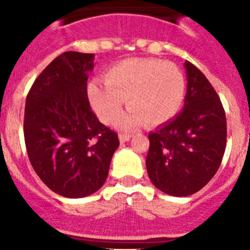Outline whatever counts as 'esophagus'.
<instances>
[{
	"label": "esophagus",
	"instance_id": "1",
	"mask_svg": "<svg viewBox=\"0 0 250 250\" xmlns=\"http://www.w3.org/2000/svg\"><path fill=\"white\" fill-rule=\"evenodd\" d=\"M129 139H131V136H129V135H127V133H121V135H119V141H121L122 144H123V143H125V141H128Z\"/></svg>",
	"mask_w": 250,
	"mask_h": 250
}]
</instances>
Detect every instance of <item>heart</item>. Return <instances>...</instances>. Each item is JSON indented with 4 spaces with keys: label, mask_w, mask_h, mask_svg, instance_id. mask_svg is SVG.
I'll return each mask as SVG.
<instances>
[{
    "label": "heart",
    "mask_w": 250,
    "mask_h": 250,
    "mask_svg": "<svg viewBox=\"0 0 250 250\" xmlns=\"http://www.w3.org/2000/svg\"><path fill=\"white\" fill-rule=\"evenodd\" d=\"M104 84L92 80L86 86L88 100L100 121H117L125 101L129 111L119 127L135 128L141 123L160 125L176 115L186 98V78L172 62L156 58L122 61L106 71Z\"/></svg>",
    "instance_id": "heart-1"
}]
</instances>
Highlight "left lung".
<instances>
[{"mask_svg":"<svg viewBox=\"0 0 250 250\" xmlns=\"http://www.w3.org/2000/svg\"><path fill=\"white\" fill-rule=\"evenodd\" d=\"M187 93L182 111L149 133L146 170L154 187L176 197L204 188L221 166L227 122L213 85L186 61Z\"/></svg>","mask_w":250,"mask_h":250,"instance_id":"obj_1","label":"left lung"}]
</instances>
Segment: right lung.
Here are the masks:
<instances>
[{
	"mask_svg": "<svg viewBox=\"0 0 250 250\" xmlns=\"http://www.w3.org/2000/svg\"><path fill=\"white\" fill-rule=\"evenodd\" d=\"M94 54L66 52L35 80L25 100L24 140L39 178L53 192L80 198L106 182L118 135L98 121L86 94Z\"/></svg>",
	"mask_w": 250,
	"mask_h": 250,
	"instance_id": "1",
	"label": "right lung"
}]
</instances>
